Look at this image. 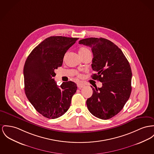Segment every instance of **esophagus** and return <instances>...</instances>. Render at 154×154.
<instances>
[{"instance_id":"esophagus-1","label":"esophagus","mask_w":154,"mask_h":154,"mask_svg":"<svg viewBox=\"0 0 154 154\" xmlns=\"http://www.w3.org/2000/svg\"><path fill=\"white\" fill-rule=\"evenodd\" d=\"M77 86H78V88L81 89V88H83V87L85 86V85H84L83 83H78V84L77 85Z\"/></svg>"}]
</instances>
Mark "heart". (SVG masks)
<instances>
[{"mask_svg":"<svg viewBox=\"0 0 154 154\" xmlns=\"http://www.w3.org/2000/svg\"><path fill=\"white\" fill-rule=\"evenodd\" d=\"M89 50L87 48H85V47H82L80 50H79V53H84L85 52L89 51Z\"/></svg>","mask_w":154,"mask_h":154,"instance_id":"1","label":"heart"}]
</instances>
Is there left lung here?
Here are the masks:
<instances>
[{
  "mask_svg": "<svg viewBox=\"0 0 154 154\" xmlns=\"http://www.w3.org/2000/svg\"><path fill=\"white\" fill-rule=\"evenodd\" d=\"M79 44L91 48L92 68L95 72L92 78L102 82V88H92V96L86 100L88 110L99 119H111L122 110L130 96L132 72L130 63L122 51L106 38H88Z\"/></svg>",
  "mask_w": 154,
  "mask_h": 154,
  "instance_id": "8db88e82",
  "label": "left lung"
}]
</instances>
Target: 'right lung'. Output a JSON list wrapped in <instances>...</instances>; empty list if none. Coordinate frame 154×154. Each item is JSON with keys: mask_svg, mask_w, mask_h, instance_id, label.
<instances>
[{"mask_svg": "<svg viewBox=\"0 0 154 154\" xmlns=\"http://www.w3.org/2000/svg\"><path fill=\"white\" fill-rule=\"evenodd\" d=\"M78 40L51 36L39 44L28 56L23 69L24 91L35 109L48 119H54L67 112L77 90L72 81L59 87L53 79L55 70L61 66L65 54Z\"/></svg>", "mask_w": 154, "mask_h": 154, "instance_id": "add662e5", "label": "right lung"}]
</instances>
